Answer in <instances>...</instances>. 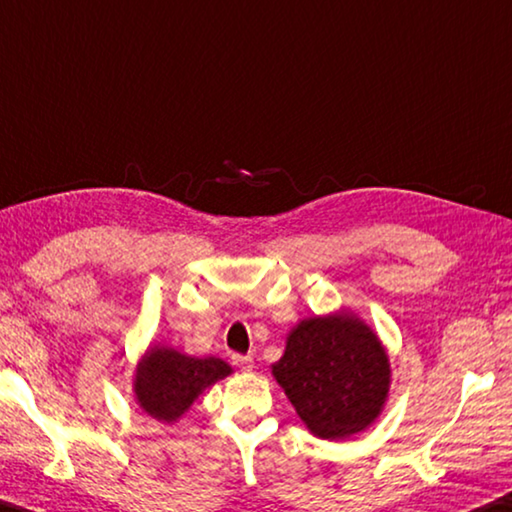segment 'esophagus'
<instances>
[{
	"label": "esophagus",
	"mask_w": 512,
	"mask_h": 512,
	"mask_svg": "<svg viewBox=\"0 0 512 512\" xmlns=\"http://www.w3.org/2000/svg\"><path fill=\"white\" fill-rule=\"evenodd\" d=\"M232 365L235 367H239L241 371H253V367H255V360H253V356H232Z\"/></svg>",
	"instance_id": "esophagus-1"
}]
</instances>
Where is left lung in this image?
I'll return each mask as SVG.
<instances>
[{"label": "left lung", "instance_id": "left-lung-1", "mask_svg": "<svg viewBox=\"0 0 512 512\" xmlns=\"http://www.w3.org/2000/svg\"><path fill=\"white\" fill-rule=\"evenodd\" d=\"M271 369L311 434L329 441L367 430L392 383L383 342L349 311L295 324Z\"/></svg>", "mask_w": 512, "mask_h": 512}]
</instances>
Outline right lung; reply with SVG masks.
<instances>
[{
	"mask_svg": "<svg viewBox=\"0 0 512 512\" xmlns=\"http://www.w3.org/2000/svg\"><path fill=\"white\" fill-rule=\"evenodd\" d=\"M232 374L221 358H194L170 347H150L138 360L134 394L141 410L161 423H174L203 389Z\"/></svg>",
	"mask_w": 512,
	"mask_h": 512,
	"instance_id": "right-lung-1",
	"label": "right lung"
}]
</instances>
